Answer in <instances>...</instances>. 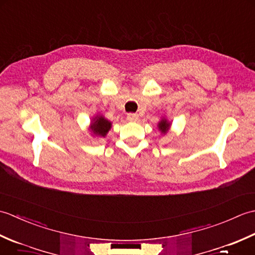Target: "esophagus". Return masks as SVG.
<instances>
[{
	"label": "esophagus",
	"instance_id": "34e87169",
	"mask_svg": "<svg viewBox=\"0 0 255 255\" xmlns=\"http://www.w3.org/2000/svg\"><path fill=\"white\" fill-rule=\"evenodd\" d=\"M138 118H139L138 114L130 113V114H128V115H127V119H128L129 122H131V123H133V122H137V121H138Z\"/></svg>",
	"mask_w": 255,
	"mask_h": 255
}]
</instances>
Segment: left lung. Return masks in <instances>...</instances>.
Returning <instances> with one entry per match:
<instances>
[{
    "label": "left lung",
    "mask_w": 255,
    "mask_h": 255,
    "mask_svg": "<svg viewBox=\"0 0 255 255\" xmlns=\"http://www.w3.org/2000/svg\"><path fill=\"white\" fill-rule=\"evenodd\" d=\"M171 122L167 121V119L165 117H162L161 121L158 123V129L161 131V133H167V131L170 130L171 128Z\"/></svg>",
    "instance_id": "1"
}]
</instances>
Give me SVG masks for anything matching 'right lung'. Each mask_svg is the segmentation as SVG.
I'll list each match as a JSON object with an SVG mask.
<instances>
[{
	"label": "right lung",
	"instance_id": "right-lung-1",
	"mask_svg": "<svg viewBox=\"0 0 255 255\" xmlns=\"http://www.w3.org/2000/svg\"><path fill=\"white\" fill-rule=\"evenodd\" d=\"M112 128V122L108 121L103 115L97 114L96 116L92 117L89 130L91 131V134L93 138H105L108 131Z\"/></svg>",
	"mask_w": 255,
	"mask_h": 255
}]
</instances>
